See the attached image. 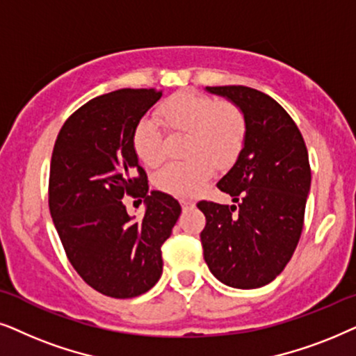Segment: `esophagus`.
<instances>
[{"mask_svg": "<svg viewBox=\"0 0 356 356\" xmlns=\"http://www.w3.org/2000/svg\"><path fill=\"white\" fill-rule=\"evenodd\" d=\"M181 205H182L184 210H188V208H193V207H195V203H193L192 200H188V198H182V200H181Z\"/></svg>", "mask_w": 356, "mask_h": 356, "instance_id": "1", "label": "esophagus"}]
</instances>
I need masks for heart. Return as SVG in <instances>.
Here are the masks:
<instances>
[{
  "instance_id": "obj_1",
  "label": "heart",
  "mask_w": 356,
  "mask_h": 356,
  "mask_svg": "<svg viewBox=\"0 0 356 356\" xmlns=\"http://www.w3.org/2000/svg\"><path fill=\"white\" fill-rule=\"evenodd\" d=\"M156 117L170 131L188 135L186 153L192 158L170 163L156 175L159 191L175 197H192L211 177L213 164L226 169L238 159L245 138V120L239 107L216 102L205 94L181 91L165 99ZM135 154L154 168L163 161V138L153 118H141L131 136Z\"/></svg>"
}]
</instances>
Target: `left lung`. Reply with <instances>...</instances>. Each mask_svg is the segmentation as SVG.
Segmentation results:
<instances>
[{"instance_id": "8db88e82", "label": "left lung", "mask_w": 356, "mask_h": 356, "mask_svg": "<svg viewBox=\"0 0 356 356\" xmlns=\"http://www.w3.org/2000/svg\"><path fill=\"white\" fill-rule=\"evenodd\" d=\"M243 112L244 146L216 184L236 205L198 202L207 218L200 233L210 272L227 286L252 290L283 272L301 238L309 156L288 112L267 94L248 86H213Z\"/></svg>"}]
</instances>
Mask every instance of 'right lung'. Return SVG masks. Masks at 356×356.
<instances>
[{
	"label": "right lung",
	"instance_id": "obj_1",
	"mask_svg": "<svg viewBox=\"0 0 356 356\" xmlns=\"http://www.w3.org/2000/svg\"><path fill=\"white\" fill-rule=\"evenodd\" d=\"M163 96L156 89H118L94 97L68 117L50 163L49 207L66 257L102 295L140 296L163 273L161 245L181 215L174 197L148 187L131 136ZM147 203L136 222L121 198Z\"/></svg>",
	"mask_w": 356,
	"mask_h": 356
}]
</instances>
